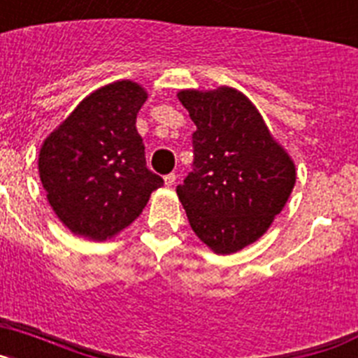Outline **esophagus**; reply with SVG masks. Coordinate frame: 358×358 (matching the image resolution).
Returning a JSON list of instances; mask_svg holds the SVG:
<instances>
[{
    "mask_svg": "<svg viewBox=\"0 0 358 358\" xmlns=\"http://www.w3.org/2000/svg\"><path fill=\"white\" fill-rule=\"evenodd\" d=\"M176 173H169V176H164V185L166 186H172L173 182H176Z\"/></svg>",
    "mask_w": 358,
    "mask_h": 358,
    "instance_id": "obj_1",
    "label": "esophagus"
}]
</instances>
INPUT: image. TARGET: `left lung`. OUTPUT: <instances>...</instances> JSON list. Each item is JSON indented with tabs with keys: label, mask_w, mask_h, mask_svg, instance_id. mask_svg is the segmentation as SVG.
Returning a JSON list of instances; mask_svg holds the SVG:
<instances>
[{
	"label": "left lung",
	"mask_w": 358,
	"mask_h": 358,
	"mask_svg": "<svg viewBox=\"0 0 358 358\" xmlns=\"http://www.w3.org/2000/svg\"><path fill=\"white\" fill-rule=\"evenodd\" d=\"M197 125L194 163L177 195L195 235L218 255L256 242L283 210L296 169L248 98L231 87L181 91Z\"/></svg>",
	"instance_id": "8db88e82"
}]
</instances>
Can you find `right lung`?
<instances>
[{"instance_id":"obj_1","label":"right lung","mask_w":358,"mask_h":358,"mask_svg":"<svg viewBox=\"0 0 358 358\" xmlns=\"http://www.w3.org/2000/svg\"><path fill=\"white\" fill-rule=\"evenodd\" d=\"M147 93L131 80L109 84L84 98L46 138L39 176L62 224L106 240L140 217L163 177L150 172L136 115Z\"/></svg>"}]
</instances>
